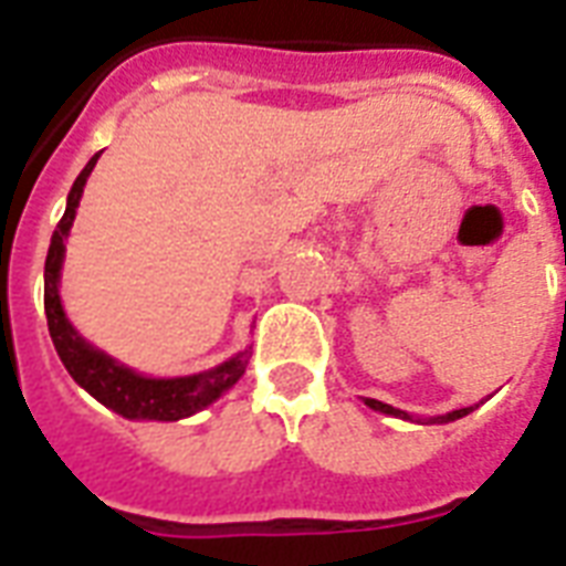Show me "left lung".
I'll list each match as a JSON object with an SVG mask.
<instances>
[{"mask_svg": "<svg viewBox=\"0 0 566 566\" xmlns=\"http://www.w3.org/2000/svg\"><path fill=\"white\" fill-rule=\"evenodd\" d=\"M366 405L371 408V411H380V413H389V417H401V420H411L408 413L399 411V408H392V405H384V401L378 399H366ZM474 411V408H459V411H450L443 413V417H434L432 422H453V420H462V417H468V413Z\"/></svg>", "mask_w": 566, "mask_h": 566, "instance_id": "1", "label": "left lung"}]
</instances>
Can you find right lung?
<instances>
[{
    "instance_id": "right-lung-1",
    "label": "right lung",
    "mask_w": 566,
    "mask_h": 566,
    "mask_svg": "<svg viewBox=\"0 0 566 566\" xmlns=\"http://www.w3.org/2000/svg\"><path fill=\"white\" fill-rule=\"evenodd\" d=\"M95 161H98V155H92L90 165L83 167L81 177L74 179L65 216L60 219V224L53 230V240H50L48 263H44V312H48L50 338H53V347L60 354L62 366L69 368L71 378L77 380L90 396L102 401L104 408L123 413L125 420H182V417H191V413L209 408L221 392H228L245 375L251 347L240 350L237 357H230L221 366L200 371V375L146 378V375H137L134 368L107 357L98 347H92L71 326L60 300V272L62 258H65V240H69V230L74 224L77 207H81L83 186H86Z\"/></svg>"
}]
</instances>
